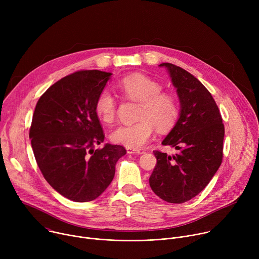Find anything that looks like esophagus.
Returning <instances> with one entry per match:
<instances>
[{"mask_svg": "<svg viewBox=\"0 0 259 259\" xmlns=\"http://www.w3.org/2000/svg\"><path fill=\"white\" fill-rule=\"evenodd\" d=\"M127 154H129V155H133V154H137V155H139V154H142V152H140V151H138V150H133V149H127Z\"/></svg>", "mask_w": 259, "mask_h": 259, "instance_id": "esophagus-1", "label": "esophagus"}]
</instances>
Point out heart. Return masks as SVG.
Masks as SVG:
<instances>
[{"instance_id":"1","label":"heart","mask_w":259,"mask_h":259,"mask_svg":"<svg viewBox=\"0 0 259 259\" xmlns=\"http://www.w3.org/2000/svg\"><path fill=\"white\" fill-rule=\"evenodd\" d=\"M118 87L126 98L139 102L136 120L132 125H122L110 134V139L117 144L140 149L152 138L154 127L160 131H169L176 124L180 106L177 98L162 92L163 86L156 80L141 75L123 78ZM95 114L105 124L113 123L117 114V101L108 90H102L95 101Z\"/></svg>"}]
</instances>
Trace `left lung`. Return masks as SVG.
Returning a JSON list of instances; mask_svg holds the SVG:
<instances>
[{
  "label": "left lung",
  "mask_w": 259,
  "mask_h": 259,
  "mask_svg": "<svg viewBox=\"0 0 259 259\" xmlns=\"http://www.w3.org/2000/svg\"><path fill=\"white\" fill-rule=\"evenodd\" d=\"M160 66L168 69L181 105L180 117L162 144L178 153L154 152L157 165L150 186L162 200L181 204L201 193L221 165L225 125L211 93L197 78L172 63Z\"/></svg>",
  "instance_id": "left-lung-1"
}]
</instances>
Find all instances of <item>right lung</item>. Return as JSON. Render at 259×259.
<instances>
[{
  "label": "right lung",
  "mask_w": 259,
  "mask_h": 259,
  "mask_svg": "<svg viewBox=\"0 0 259 259\" xmlns=\"http://www.w3.org/2000/svg\"><path fill=\"white\" fill-rule=\"evenodd\" d=\"M110 72L79 70L60 79L36 102L29 128L33 155L44 178L75 202L98 198L112 182L125 147L106 143L94 105Z\"/></svg>",
  "instance_id": "add662e5"
}]
</instances>
